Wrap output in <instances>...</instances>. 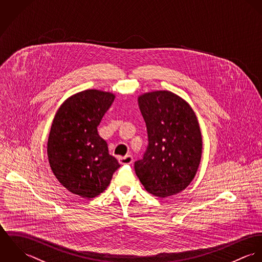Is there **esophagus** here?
Segmentation results:
<instances>
[{"label":"esophagus","instance_id":"obj_1","mask_svg":"<svg viewBox=\"0 0 262 262\" xmlns=\"http://www.w3.org/2000/svg\"><path fill=\"white\" fill-rule=\"evenodd\" d=\"M119 161L121 164H131L134 161V159L132 155H126L124 157H120Z\"/></svg>","mask_w":262,"mask_h":262}]
</instances>
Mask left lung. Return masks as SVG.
<instances>
[{
	"label": "left lung",
	"instance_id": "obj_1",
	"mask_svg": "<svg viewBox=\"0 0 262 262\" xmlns=\"http://www.w3.org/2000/svg\"><path fill=\"white\" fill-rule=\"evenodd\" d=\"M147 127L148 145L134 164L145 189L159 198L179 193L190 184L200 165L202 136L196 117L182 98L168 91L138 99Z\"/></svg>",
	"mask_w": 262,
	"mask_h": 262
}]
</instances>
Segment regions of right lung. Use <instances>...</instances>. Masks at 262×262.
<instances>
[{"label": "right lung", "mask_w": 262, "mask_h": 262, "mask_svg": "<svg viewBox=\"0 0 262 262\" xmlns=\"http://www.w3.org/2000/svg\"><path fill=\"white\" fill-rule=\"evenodd\" d=\"M115 96L86 90L68 99L56 113L47 143L50 167L58 182L81 198H95L109 186L120 167L99 135Z\"/></svg>", "instance_id": "obj_1"}]
</instances>
